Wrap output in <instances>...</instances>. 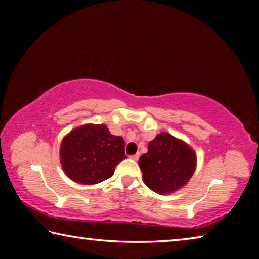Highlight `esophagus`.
<instances>
[{
    "instance_id": "esophagus-1",
    "label": "esophagus",
    "mask_w": 259,
    "mask_h": 259,
    "mask_svg": "<svg viewBox=\"0 0 259 259\" xmlns=\"http://www.w3.org/2000/svg\"><path fill=\"white\" fill-rule=\"evenodd\" d=\"M139 156H140V154H139V153H136V154H135V155H131L130 157H131V159H133V160H135V161H137V160L139 159Z\"/></svg>"
}]
</instances>
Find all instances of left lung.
<instances>
[{
    "mask_svg": "<svg viewBox=\"0 0 259 259\" xmlns=\"http://www.w3.org/2000/svg\"><path fill=\"white\" fill-rule=\"evenodd\" d=\"M143 181L159 194H170L190 181L196 168V154L185 142L161 133L139 157Z\"/></svg>",
    "mask_w": 259,
    "mask_h": 259,
    "instance_id": "1",
    "label": "left lung"
}]
</instances>
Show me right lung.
<instances>
[{
    "instance_id": "right-lung-1",
    "label": "right lung",
    "mask_w": 259,
    "mask_h": 259,
    "mask_svg": "<svg viewBox=\"0 0 259 259\" xmlns=\"http://www.w3.org/2000/svg\"><path fill=\"white\" fill-rule=\"evenodd\" d=\"M126 159L124 140L105 124H84L66 135L60 145V163L75 183L93 185L113 176Z\"/></svg>"
}]
</instances>
